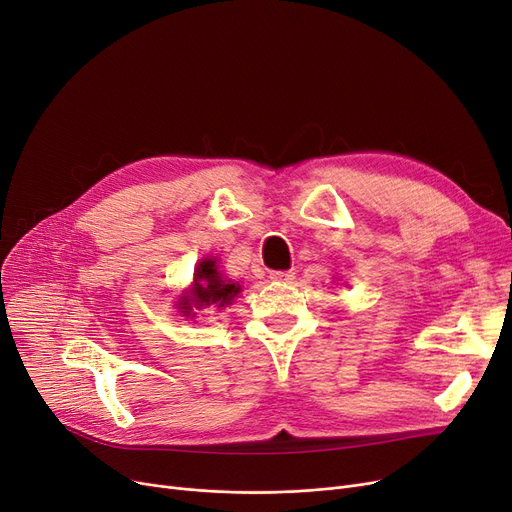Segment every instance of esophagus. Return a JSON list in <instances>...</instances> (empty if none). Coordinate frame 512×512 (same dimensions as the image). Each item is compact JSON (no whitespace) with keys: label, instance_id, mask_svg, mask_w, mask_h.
<instances>
[{"label":"esophagus","instance_id":"esophagus-1","mask_svg":"<svg viewBox=\"0 0 512 512\" xmlns=\"http://www.w3.org/2000/svg\"><path fill=\"white\" fill-rule=\"evenodd\" d=\"M270 278L274 282H291L295 278V272L293 270H274V272H270Z\"/></svg>","mask_w":512,"mask_h":512}]
</instances>
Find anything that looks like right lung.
Segmentation results:
<instances>
[{"instance_id":"1","label":"right lung","mask_w":512,"mask_h":512,"mask_svg":"<svg viewBox=\"0 0 512 512\" xmlns=\"http://www.w3.org/2000/svg\"><path fill=\"white\" fill-rule=\"evenodd\" d=\"M240 293V286L221 280L215 261L205 259L198 265L194 272V293L190 301L182 303L184 314L190 316L192 307H207V305H217L224 307L230 305L232 297H236Z\"/></svg>"}]
</instances>
